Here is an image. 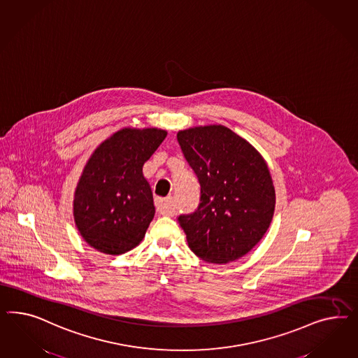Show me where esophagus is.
<instances>
[{
	"label": "esophagus",
	"mask_w": 358,
	"mask_h": 358,
	"mask_svg": "<svg viewBox=\"0 0 358 358\" xmlns=\"http://www.w3.org/2000/svg\"><path fill=\"white\" fill-rule=\"evenodd\" d=\"M156 210L163 215H172L174 213L173 205H172V196L166 198H156L155 201Z\"/></svg>",
	"instance_id": "34e87169"
}]
</instances>
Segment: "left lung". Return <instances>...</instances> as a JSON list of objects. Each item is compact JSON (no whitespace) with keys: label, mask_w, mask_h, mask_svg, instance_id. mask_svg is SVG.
<instances>
[{"label":"left lung","mask_w":358,"mask_h":358,"mask_svg":"<svg viewBox=\"0 0 358 358\" xmlns=\"http://www.w3.org/2000/svg\"><path fill=\"white\" fill-rule=\"evenodd\" d=\"M177 141L201 185V203L180 215L189 248L214 264L247 255L271 226L275 192L266 162L222 124L178 131Z\"/></svg>","instance_id":"obj_1"}]
</instances>
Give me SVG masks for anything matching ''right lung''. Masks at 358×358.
<instances>
[{"label": "right lung", "mask_w": 358, "mask_h": 358, "mask_svg": "<svg viewBox=\"0 0 358 358\" xmlns=\"http://www.w3.org/2000/svg\"><path fill=\"white\" fill-rule=\"evenodd\" d=\"M166 136L160 129H123L101 143L80 177L73 217L80 235L106 255L139 245L155 217L143 165Z\"/></svg>", "instance_id": "obj_1"}]
</instances>
